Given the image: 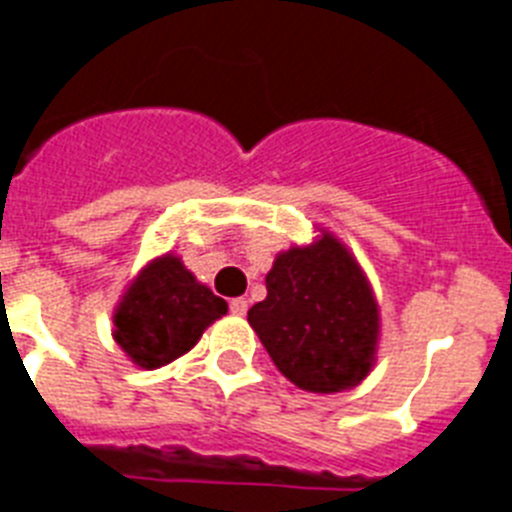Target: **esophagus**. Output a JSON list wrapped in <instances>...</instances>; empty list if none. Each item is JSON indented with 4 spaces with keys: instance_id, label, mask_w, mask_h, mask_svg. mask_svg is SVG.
I'll return each mask as SVG.
<instances>
[{
    "instance_id": "esophagus-1",
    "label": "esophagus",
    "mask_w": 512,
    "mask_h": 512,
    "mask_svg": "<svg viewBox=\"0 0 512 512\" xmlns=\"http://www.w3.org/2000/svg\"><path fill=\"white\" fill-rule=\"evenodd\" d=\"M229 307H231V312H234L236 317H244V315H247L249 302H247V299H231Z\"/></svg>"
}]
</instances>
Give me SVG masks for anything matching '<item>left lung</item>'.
<instances>
[{"label":"left lung","instance_id":"obj_1","mask_svg":"<svg viewBox=\"0 0 512 512\" xmlns=\"http://www.w3.org/2000/svg\"><path fill=\"white\" fill-rule=\"evenodd\" d=\"M278 252L247 320L283 377L309 393L351 390L372 372L380 304L354 252L330 234Z\"/></svg>","mask_w":512,"mask_h":512}]
</instances>
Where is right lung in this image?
<instances>
[{"instance_id": "obj_1", "label": "right lung", "mask_w": 512, "mask_h": 512, "mask_svg": "<svg viewBox=\"0 0 512 512\" xmlns=\"http://www.w3.org/2000/svg\"><path fill=\"white\" fill-rule=\"evenodd\" d=\"M229 304L192 276L182 257H153L127 283L114 307L111 336L135 367L158 369L195 349Z\"/></svg>"}]
</instances>
